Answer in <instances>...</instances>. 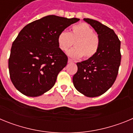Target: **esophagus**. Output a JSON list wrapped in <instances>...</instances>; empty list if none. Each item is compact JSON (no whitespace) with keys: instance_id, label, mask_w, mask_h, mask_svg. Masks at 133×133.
Masks as SVG:
<instances>
[{"instance_id":"obj_1","label":"esophagus","mask_w":133,"mask_h":133,"mask_svg":"<svg viewBox=\"0 0 133 133\" xmlns=\"http://www.w3.org/2000/svg\"><path fill=\"white\" fill-rule=\"evenodd\" d=\"M68 63H72V61L71 59H70V58H69V59H68Z\"/></svg>"}]
</instances>
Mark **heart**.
Here are the masks:
<instances>
[{"instance_id":"obj_1","label":"heart","mask_w":133,"mask_h":133,"mask_svg":"<svg viewBox=\"0 0 133 133\" xmlns=\"http://www.w3.org/2000/svg\"><path fill=\"white\" fill-rule=\"evenodd\" d=\"M57 43L63 51H66L75 43V47L68 51V55L73 58L83 56L84 59H88L97 53L100 41L98 35L94 33L93 29L89 24L81 23L73 26L70 32L65 30L61 32Z\"/></svg>"}]
</instances>
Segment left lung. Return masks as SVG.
<instances>
[{
  "label": "left lung",
  "instance_id": "left-lung-1",
  "mask_svg": "<svg viewBox=\"0 0 133 133\" xmlns=\"http://www.w3.org/2000/svg\"><path fill=\"white\" fill-rule=\"evenodd\" d=\"M98 34V50L92 57L77 63L78 70L72 78L75 89L88 97L103 95L117 78L121 64V41L112 29L97 21L84 18Z\"/></svg>",
  "mask_w": 133,
  "mask_h": 133
}]
</instances>
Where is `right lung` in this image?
Masks as SVG:
<instances>
[{"label": "right lung", "instance_id": "right-lung-1", "mask_svg": "<svg viewBox=\"0 0 133 133\" xmlns=\"http://www.w3.org/2000/svg\"><path fill=\"white\" fill-rule=\"evenodd\" d=\"M79 20L49 15L21 30L9 59L10 79L19 92L34 97L52 89L68 62L67 56L58 47V36Z\"/></svg>", "mask_w": 133, "mask_h": 133}]
</instances>
